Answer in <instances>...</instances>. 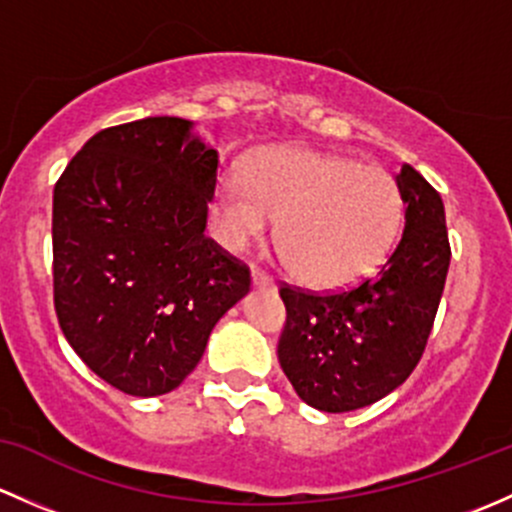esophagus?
<instances>
[{
	"instance_id": "esophagus-1",
	"label": "esophagus",
	"mask_w": 512,
	"mask_h": 512,
	"mask_svg": "<svg viewBox=\"0 0 512 512\" xmlns=\"http://www.w3.org/2000/svg\"><path fill=\"white\" fill-rule=\"evenodd\" d=\"M251 281H254V286H261V288H271L273 286V278L268 276L266 271H261V268H251Z\"/></svg>"
}]
</instances>
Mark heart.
<instances>
[{"label": "heart", "instance_id": "1", "mask_svg": "<svg viewBox=\"0 0 512 512\" xmlns=\"http://www.w3.org/2000/svg\"><path fill=\"white\" fill-rule=\"evenodd\" d=\"M402 207L399 184L387 170L318 150L266 152L246 177H226L214 202L221 236L234 249L281 219V258L315 288L367 276L392 246Z\"/></svg>", "mask_w": 512, "mask_h": 512}]
</instances>
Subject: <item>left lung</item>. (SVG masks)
Here are the masks:
<instances>
[{
  "label": "left lung",
  "instance_id": "left-lung-1",
  "mask_svg": "<svg viewBox=\"0 0 512 512\" xmlns=\"http://www.w3.org/2000/svg\"><path fill=\"white\" fill-rule=\"evenodd\" d=\"M397 184L404 231L377 276L325 293L278 288L286 305L278 362L320 412H352L394 392L434 328L451 261L444 202L412 165H402Z\"/></svg>",
  "mask_w": 512,
  "mask_h": 512
}]
</instances>
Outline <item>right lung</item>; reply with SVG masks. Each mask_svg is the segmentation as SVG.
I'll use <instances>...</instances> for the list:
<instances>
[{
    "label": "right lung",
    "instance_id": "add662e5",
    "mask_svg": "<svg viewBox=\"0 0 512 512\" xmlns=\"http://www.w3.org/2000/svg\"><path fill=\"white\" fill-rule=\"evenodd\" d=\"M217 165L192 120L162 115L100 130L56 182V318L120 392L179 387L249 291V266L204 236Z\"/></svg>",
    "mask_w": 512,
    "mask_h": 512
}]
</instances>
